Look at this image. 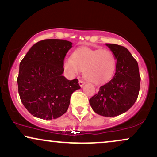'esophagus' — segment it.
Instances as JSON below:
<instances>
[{"instance_id": "esophagus-1", "label": "esophagus", "mask_w": 157, "mask_h": 157, "mask_svg": "<svg viewBox=\"0 0 157 157\" xmlns=\"http://www.w3.org/2000/svg\"><path fill=\"white\" fill-rule=\"evenodd\" d=\"M85 84V82L83 80H79V85H80V87H82L83 86V85Z\"/></svg>"}]
</instances>
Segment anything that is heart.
<instances>
[{
  "mask_svg": "<svg viewBox=\"0 0 157 157\" xmlns=\"http://www.w3.org/2000/svg\"><path fill=\"white\" fill-rule=\"evenodd\" d=\"M64 69L75 77L84 70V77L89 82L102 84L109 81L114 75L117 60L109 49H92L80 47L74 52L72 58H66Z\"/></svg>",
  "mask_w": 157,
  "mask_h": 157,
  "instance_id": "obj_1",
  "label": "heart"
}]
</instances>
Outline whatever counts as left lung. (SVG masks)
Returning a JSON list of instances; mask_svg holds the SVG:
<instances>
[{
    "mask_svg": "<svg viewBox=\"0 0 157 157\" xmlns=\"http://www.w3.org/2000/svg\"><path fill=\"white\" fill-rule=\"evenodd\" d=\"M105 45L117 59L116 71L113 78L90 99L89 103L97 114L112 117L132 107L138 97L141 78L137 61L127 48L117 44Z\"/></svg>",
    "mask_w": 157,
    "mask_h": 157,
    "instance_id": "left-lung-1",
    "label": "left lung"
}]
</instances>
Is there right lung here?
Returning a JSON list of instances; mask_svg holds the SVG:
<instances>
[{
    "label": "right lung",
    "mask_w": 157,
    "mask_h": 157,
    "mask_svg": "<svg viewBox=\"0 0 157 157\" xmlns=\"http://www.w3.org/2000/svg\"><path fill=\"white\" fill-rule=\"evenodd\" d=\"M71 45L65 40H43L32 46L20 63V98L35 117H60L67 111L71 94L80 89L77 79L68 80L62 75L64 58Z\"/></svg>",
    "instance_id": "1"
}]
</instances>
